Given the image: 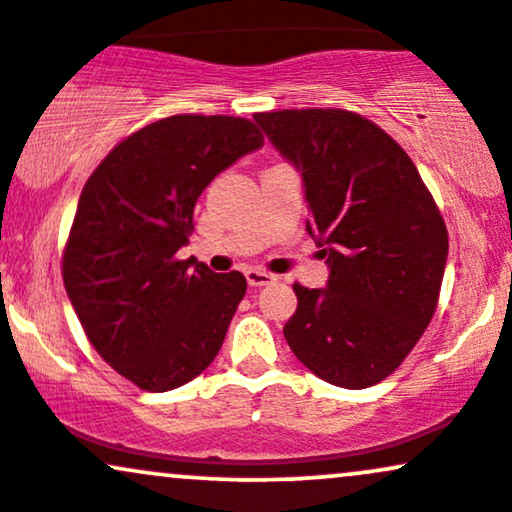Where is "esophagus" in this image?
<instances>
[{"instance_id":"obj_1","label":"esophagus","mask_w":512,"mask_h":512,"mask_svg":"<svg viewBox=\"0 0 512 512\" xmlns=\"http://www.w3.org/2000/svg\"><path fill=\"white\" fill-rule=\"evenodd\" d=\"M246 282H249V287H263V285H270L275 278L266 270H258V268H249L246 270Z\"/></svg>"}]
</instances>
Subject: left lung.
Wrapping results in <instances>:
<instances>
[{
	"label": "left lung",
	"instance_id": "left-lung-1",
	"mask_svg": "<svg viewBox=\"0 0 512 512\" xmlns=\"http://www.w3.org/2000/svg\"><path fill=\"white\" fill-rule=\"evenodd\" d=\"M302 174L306 232L328 258L326 287L294 285L285 323L294 357L340 388L393 374L429 326L448 261L446 222L410 155L345 110L256 114Z\"/></svg>",
	"mask_w": 512,
	"mask_h": 512
}]
</instances>
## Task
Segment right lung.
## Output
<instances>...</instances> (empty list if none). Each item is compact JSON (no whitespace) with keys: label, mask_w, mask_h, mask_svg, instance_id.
Segmentation results:
<instances>
[{"label":"right lung","mask_w":512,"mask_h":512,"mask_svg":"<svg viewBox=\"0 0 512 512\" xmlns=\"http://www.w3.org/2000/svg\"><path fill=\"white\" fill-rule=\"evenodd\" d=\"M261 146L249 119L177 114L119 143L83 186L64 287L100 357L138 388H179L218 357L246 278L174 254L203 189Z\"/></svg>","instance_id":"add662e5"}]
</instances>
